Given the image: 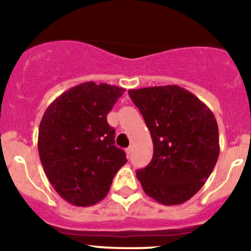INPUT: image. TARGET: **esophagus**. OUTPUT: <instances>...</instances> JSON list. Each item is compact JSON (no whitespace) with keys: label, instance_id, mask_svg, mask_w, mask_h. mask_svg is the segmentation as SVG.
Listing matches in <instances>:
<instances>
[{"label":"esophagus","instance_id":"1","mask_svg":"<svg viewBox=\"0 0 251 251\" xmlns=\"http://www.w3.org/2000/svg\"><path fill=\"white\" fill-rule=\"evenodd\" d=\"M126 153H127V155L129 157V154L132 153V146H128V148L126 149Z\"/></svg>","mask_w":251,"mask_h":251}]
</instances>
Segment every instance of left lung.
Wrapping results in <instances>:
<instances>
[{
  "label": "left lung",
  "instance_id": "8db88e82",
  "mask_svg": "<svg viewBox=\"0 0 251 251\" xmlns=\"http://www.w3.org/2000/svg\"><path fill=\"white\" fill-rule=\"evenodd\" d=\"M153 142V157L137 171L145 194L164 205H178L200 191L211 175L220 135L214 113L177 85L129 89Z\"/></svg>",
  "mask_w": 251,
  "mask_h": 251
}]
</instances>
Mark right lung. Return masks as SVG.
I'll use <instances>...</instances> for the list:
<instances>
[{
    "instance_id": "obj_1",
    "label": "right lung",
    "mask_w": 251,
    "mask_h": 251,
    "mask_svg": "<svg viewBox=\"0 0 251 251\" xmlns=\"http://www.w3.org/2000/svg\"><path fill=\"white\" fill-rule=\"evenodd\" d=\"M125 89L89 81L57 97L39 128L40 159L50 183L65 201L89 206L106 197L126 153L114 145L107 114Z\"/></svg>"
}]
</instances>
